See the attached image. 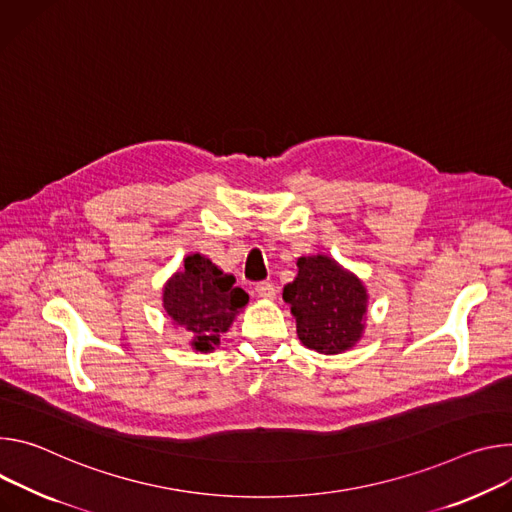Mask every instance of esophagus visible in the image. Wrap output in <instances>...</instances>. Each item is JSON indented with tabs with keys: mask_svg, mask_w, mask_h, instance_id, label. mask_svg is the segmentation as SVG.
Returning a JSON list of instances; mask_svg holds the SVG:
<instances>
[{
	"mask_svg": "<svg viewBox=\"0 0 512 512\" xmlns=\"http://www.w3.org/2000/svg\"><path fill=\"white\" fill-rule=\"evenodd\" d=\"M256 295L260 299L274 301L276 299V287L272 285V282H258V285H256Z\"/></svg>",
	"mask_w": 512,
	"mask_h": 512,
	"instance_id": "obj_1",
	"label": "esophagus"
}]
</instances>
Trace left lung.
I'll return each instance as SVG.
<instances>
[{
    "instance_id": "1",
    "label": "left lung",
    "mask_w": 512,
    "mask_h": 512,
    "mask_svg": "<svg viewBox=\"0 0 512 512\" xmlns=\"http://www.w3.org/2000/svg\"><path fill=\"white\" fill-rule=\"evenodd\" d=\"M297 268L282 299L291 305L301 344L325 356L352 350L366 329L364 280L327 254L301 256Z\"/></svg>"
}]
</instances>
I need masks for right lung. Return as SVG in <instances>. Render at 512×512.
Instances as JSON below:
<instances>
[{
  "instance_id": "right-lung-1",
  "label": "right lung",
  "mask_w": 512,
  "mask_h": 512,
  "mask_svg": "<svg viewBox=\"0 0 512 512\" xmlns=\"http://www.w3.org/2000/svg\"><path fill=\"white\" fill-rule=\"evenodd\" d=\"M234 282V274L199 252L189 254L185 266L164 282L162 307L170 321L191 333L189 346L195 352H213L246 307L248 295Z\"/></svg>"
}]
</instances>
